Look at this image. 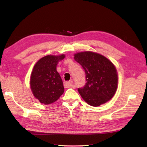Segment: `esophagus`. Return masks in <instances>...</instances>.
I'll use <instances>...</instances> for the list:
<instances>
[{"instance_id": "1", "label": "esophagus", "mask_w": 147, "mask_h": 147, "mask_svg": "<svg viewBox=\"0 0 147 147\" xmlns=\"http://www.w3.org/2000/svg\"><path fill=\"white\" fill-rule=\"evenodd\" d=\"M65 87L66 88H71L72 86H73V81L71 80V81H69V82H66L65 83Z\"/></svg>"}]
</instances>
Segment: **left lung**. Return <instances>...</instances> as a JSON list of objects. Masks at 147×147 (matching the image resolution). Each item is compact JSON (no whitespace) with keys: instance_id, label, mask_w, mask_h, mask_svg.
<instances>
[{"instance_id":"1","label":"left lung","mask_w":147,"mask_h":147,"mask_svg":"<svg viewBox=\"0 0 147 147\" xmlns=\"http://www.w3.org/2000/svg\"><path fill=\"white\" fill-rule=\"evenodd\" d=\"M74 56L86 72V85L78 89L86 102L96 107L110 100L118 86L117 72L112 62L105 56L91 51L80 52Z\"/></svg>"}]
</instances>
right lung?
Instances as JSON below:
<instances>
[{
    "instance_id": "right-lung-1",
    "label": "right lung",
    "mask_w": 147,
    "mask_h": 147,
    "mask_svg": "<svg viewBox=\"0 0 147 147\" xmlns=\"http://www.w3.org/2000/svg\"><path fill=\"white\" fill-rule=\"evenodd\" d=\"M65 57L64 54L48 55L43 57L35 64L30 84L34 96L41 103L51 104L63 93V82L56 70V66Z\"/></svg>"
}]
</instances>
